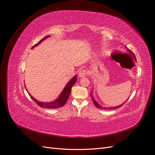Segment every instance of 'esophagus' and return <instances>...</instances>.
Instances as JSON below:
<instances>
[{
  "instance_id": "34e87169",
  "label": "esophagus",
  "mask_w": 155,
  "mask_h": 155,
  "mask_svg": "<svg viewBox=\"0 0 155 155\" xmlns=\"http://www.w3.org/2000/svg\"><path fill=\"white\" fill-rule=\"evenodd\" d=\"M87 75V71L85 70H80L79 71V73H78V77L80 78H83V77H85Z\"/></svg>"
}]
</instances>
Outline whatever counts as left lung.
Listing matches in <instances>:
<instances>
[{"label":"left lung","mask_w":155,"mask_h":155,"mask_svg":"<svg viewBox=\"0 0 155 155\" xmlns=\"http://www.w3.org/2000/svg\"><path fill=\"white\" fill-rule=\"evenodd\" d=\"M127 51H128V53H129V54H131V55H132L133 57H134V60L136 61V57H135V56H134V53L130 50H129V49H127ZM91 95V98H92V101H93V102H94V105H95V106L97 107V108H99V109H107V108H106V107H102V106H101V105H100V104H99L97 102V101L95 100V99L94 98V97H92V95ZM123 104H121V105H119V106H117V107H108V109H117V108H118V107H120V106H122V105H123Z\"/></svg>","instance_id":"obj_1"}]
</instances>
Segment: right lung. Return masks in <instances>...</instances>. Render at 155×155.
Listing matches in <instances>:
<instances>
[{"mask_svg":"<svg viewBox=\"0 0 155 155\" xmlns=\"http://www.w3.org/2000/svg\"><path fill=\"white\" fill-rule=\"evenodd\" d=\"M50 37V35L47 36L46 37L44 38L43 39H42L40 41L39 43H38L37 44L35 45V46H32V49L34 48L35 46H37L38 45H39L43 41H44L45 39H46L47 38ZM77 76H74L73 77L69 82L67 83V84L65 86V87L64 88L63 91L61 92V94L60 95V96L58 97V99H56L55 101H53V102H39L36 99H35L33 97H32L31 95L30 94L29 95L31 97V98L33 100L39 107H43V108H46V109H57V108H60L63 107L64 105H65V104L67 103L68 97L70 96V92L71 90V88L73 87V85L75 84V82H77Z\"/></svg>","mask_w":155,"mask_h":155,"instance_id":"right-lung-1","label":"right lung"}]
</instances>
